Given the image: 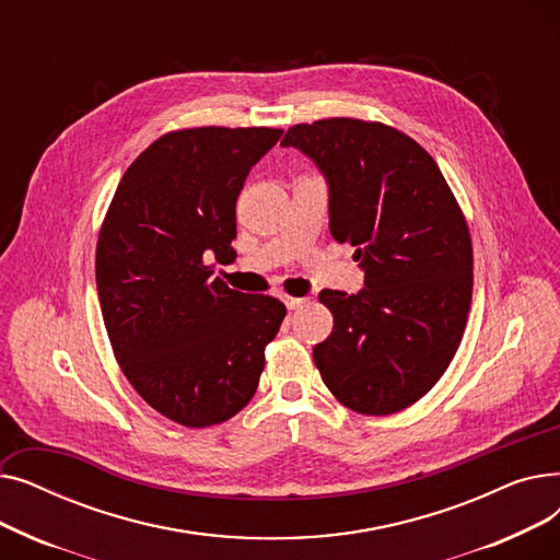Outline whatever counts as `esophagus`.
I'll list each match as a JSON object with an SVG mask.
<instances>
[{"label": "esophagus", "instance_id": "34e87169", "mask_svg": "<svg viewBox=\"0 0 560 560\" xmlns=\"http://www.w3.org/2000/svg\"><path fill=\"white\" fill-rule=\"evenodd\" d=\"M308 300L306 298H283V304L290 308V311H295V308H300V306H304Z\"/></svg>", "mask_w": 560, "mask_h": 560}]
</instances>
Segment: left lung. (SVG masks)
I'll return each instance as SVG.
<instances>
[{
    "label": "left lung",
    "instance_id": "obj_1",
    "mask_svg": "<svg viewBox=\"0 0 560 560\" xmlns=\"http://www.w3.org/2000/svg\"><path fill=\"white\" fill-rule=\"evenodd\" d=\"M329 186V231L365 272L357 295L322 290L331 336L313 361L340 404L388 416L424 397L450 368L472 302V241L443 172L413 138L331 117L281 140Z\"/></svg>",
    "mask_w": 560,
    "mask_h": 560
}]
</instances>
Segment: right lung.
<instances>
[{"instance_id": "obj_1", "label": "right lung", "mask_w": 560, "mask_h": 560, "mask_svg": "<svg viewBox=\"0 0 560 560\" xmlns=\"http://www.w3.org/2000/svg\"><path fill=\"white\" fill-rule=\"evenodd\" d=\"M281 129L161 136L129 165L104 218L95 275L113 354L167 420L201 429L254 397L285 306L213 277L235 252V199Z\"/></svg>"}]
</instances>
